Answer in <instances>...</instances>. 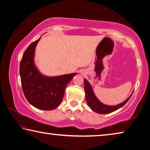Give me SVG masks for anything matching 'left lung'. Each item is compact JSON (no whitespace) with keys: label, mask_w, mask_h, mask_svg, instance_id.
I'll return each mask as SVG.
<instances>
[{"label":"left lung","mask_w":150,"mask_h":150,"mask_svg":"<svg viewBox=\"0 0 150 150\" xmlns=\"http://www.w3.org/2000/svg\"><path fill=\"white\" fill-rule=\"evenodd\" d=\"M85 83V97L86 100H87V104L89 107L92 109L93 111L95 112L98 114H108L112 112L115 111L118 109L120 108L121 107L125 105V104L128 102V100L130 99L131 96L132 95V93L131 95L127 98L126 100H124L123 103L120 104H118L117 105L115 106H109L105 105L100 102V101L96 98L95 93H94L93 91V88L88 81L87 79H84Z\"/></svg>","instance_id":"obj_1"}]
</instances>
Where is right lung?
<instances>
[{
  "instance_id": "add662e5",
  "label": "right lung",
  "mask_w": 150,
  "mask_h": 150,
  "mask_svg": "<svg viewBox=\"0 0 150 150\" xmlns=\"http://www.w3.org/2000/svg\"><path fill=\"white\" fill-rule=\"evenodd\" d=\"M40 38L32 42L24 52L20 62V75L27 100L40 110H51L60 105L66 86L77 73L56 77L42 75L34 63L35 49Z\"/></svg>"
}]
</instances>
